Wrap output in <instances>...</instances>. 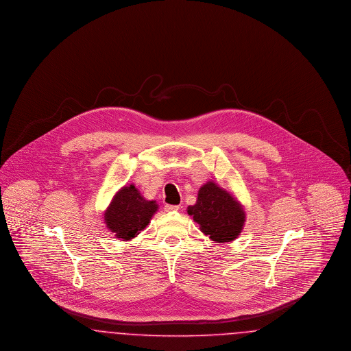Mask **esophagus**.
Returning a JSON list of instances; mask_svg holds the SVG:
<instances>
[{
    "label": "esophagus",
    "instance_id": "34e87169",
    "mask_svg": "<svg viewBox=\"0 0 351 351\" xmlns=\"http://www.w3.org/2000/svg\"><path fill=\"white\" fill-rule=\"evenodd\" d=\"M179 209H180L179 205H169V204L165 205V210H166V212H176V210H179Z\"/></svg>",
    "mask_w": 351,
    "mask_h": 351
}]
</instances>
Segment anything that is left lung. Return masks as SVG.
Listing matches in <instances>:
<instances>
[{
    "label": "left lung",
    "instance_id": "8db88e82",
    "mask_svg": "<svg viewBox=\"0 0 351 351\" xmlns=\"http://www.w3.org/2000/svg\"><path fill=\"white\" fill-rule=\"evenodd\" d=\"M186 212L200 225L201 232L217 243L234 241L246 221L243 206L213 182L201 186L196 204L189 205Z\"/></svg>",
    "mask_w": 351,
    "mask_h": 351
}]
</instances>
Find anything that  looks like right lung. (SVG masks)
Segmentation results:
<instances>
[{
	"label": "right lung",
	"instance_id": "1",
	"mask_svg": "<svg viewBox=\"0 0 351 351\" xmlns=\"http://www.w3.org/2000/svg\"><path fill=\"white\" fill-rule=\"evenodd\" d=\"M158 210L156 201L146 200L134 184L122 186L105 210L106 228L122 241H130L142 232Z\"/></svg>",
	"mask_w": 351,
	"mask_h": 351
}]
</instances>
